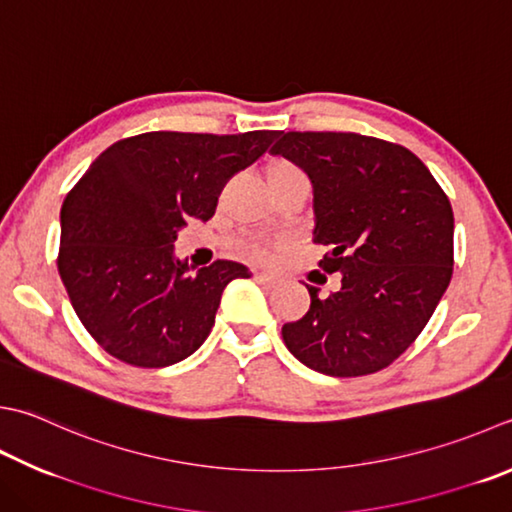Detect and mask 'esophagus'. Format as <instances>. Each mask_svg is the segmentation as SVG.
Here are the masks:
<instances>
[{
  "mask_svg": "<svg viewBox=\"0 0 512 512\" xmlns=\"http://www.w3.org/2000/svg\"><path fill=\"white\" fill-rule=\"evenodd\" d=\"M255 279L266 288H275L279 284V277L270 275V273H255Z\"/></svg>",
  "mask_w": 512,
  "mask_h": 512,
  "instance_id": "34e87169",
  "label": "esophagus"
}]
</instances>
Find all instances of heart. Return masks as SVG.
<instances>
[{
  "label": "heart",
  "mask_w": 512,
  "mask_h": 512,
  "mask_svg": "<svg viewBox=\"0 0 512 512\" xmlns=\"http://www.w3.org/2000/svg\"><path fill=\"white\" fill-rule=\"evenodd\" d=\"M264 177H266V184L270 193H275V190H284L290 186H308V179L306 173L302 168H299L295 162H290L286 157H273L268 159V164L264 168ZM244 250L248 257H255V259H266L270 255L268 246H264L262 242H257V239H248L244 244Z\"/></svg>",
  "instance_id": "obj_1"
}]
</instances>
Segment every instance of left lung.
Returning <instances> with one entry per match:
<instances>
[{
    "mask_svg": "<svg viewBox=\"0 0 512 512\" xmlns=\"http://www.w3.org/2000/svg\"><path fill=\"white\" fill-rule=\"evenodd\" d=\"M313 184V242L339 273L337 293L308 286V313L282 328L286 348L330 377L390 366L422 333L453 277L448 197L408 148L357 133H279L270 148Z\"/></svg>",
    "mask_w": 512,
    "mask_h": 512,
    "instance_id": "obj_1",
    "label": "left lung"
}]
</instances>
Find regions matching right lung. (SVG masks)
I'll return each mask as SVG.
<instances>
[{"mask_svg":"<svg viewBox=\"0 0 512 512\" xmlns=\"http://www.w3.org/2000/svg\"><path fill=\"white\" fill-rule=\"evenodd\" d=\"M279 133L155 130L119 139L99 155L62 206L57 268L79 322L119 362L164 368L206 342L224 288L250 277L217 259L190 273L175 257L190 217L208 222L239 170Z\"/></svg>","mask_w":512,"mask_h":512,"instance_id":"add662e5","label":"right lung"}]
</instances>
